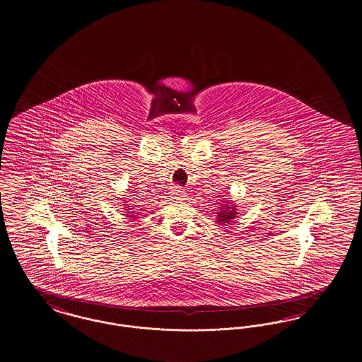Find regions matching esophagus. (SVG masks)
I'll list each match as a JSON object with an SVG mask.
<instances>
[{"label":"esophagus","mask_w":362,"mask_h":362,"mask_svg":"<svg viewBox=\"0 0 362 362\" xmlns=\"http://www.w3.org/2000/svg\"><path fill=\"white\" fill-rule=\"evenodd\" d=\"M168 197H170V199H173V201H182V199H185L186 192L180 189V187H173V189L170 191V195H168Z\"/></svg>","instance_id":"34e87169"}]
</instances>
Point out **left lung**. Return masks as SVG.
<instances>
[{
    "label": "left lung",
    "instance_id": "8db88e82",
    "mask_svg": "<svg viewBox=\"0 0 362 362\" xmlns=\"http://www.w3.org/2000/svg\"><path fill=\"white\" fill-rule=\"evenodd\" d=\"M223 202V204H220L218 202V206H217V211H216V223L218 225H226L230 224V223H233V220L238 217V209H236V205L235 204H232V202H229V201H221Z\"/></svg>",
    "mask_w": 362,
    "mask_h": 362
}]
</instances>
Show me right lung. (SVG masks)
I'll list each match as a JSON object with an SVG mask.
<instances>
[{
    "label": "right lung",
    "instance_id": "add662e5",
    "mask_svg": "<svg viewBox=\"0 0 362 362\" xmlns=\"http://www.w3.org/2000/svg\"><path fill=\"white\" fill-rule=\"evenodd\" d=\"M123 209L126 210V211H123V213H124L123 216H126V217H127V218H130V220H136L137 213H136V210L133 209V206H129V204H126Z\"/></svg>",
    "mask_w": 362,
    "mask_h": 362
}]
</instances>
